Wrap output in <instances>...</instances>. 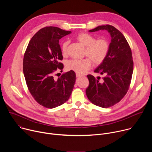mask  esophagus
<instances>
[{
	"instance_id": "esophagus-1",
	"label": "esophagus",
	"mask_w": 152,
	"mask_h": 152,
	"mask_svg": "<svg viewBox=\"0 0 152 152\" xmlns=\"http://www.w3.org/2000/svg\"><path fill=\"white\" fill-rule=\"evenodd\" d=\"M83 75H80V74H79V73H76V77H81V76H82Z\"/></svg>"
}]
</instances>
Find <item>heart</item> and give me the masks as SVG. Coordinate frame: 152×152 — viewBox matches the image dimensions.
I'll return each mask as SVG.
<instances>
[{"label": "heart", "instance_id": "heart-1", "mask_svg": "<svg viewBox=\"0 0 152 152\" xmlns=\"http://www.w3.org/2000/svg\"><path fill=\"white\" fill-rule=\"evenodd\" d=\"M76 39L86 47L85 55L92 60L95 64H101L106 58L109 52L110 46L106 39L100 38L96 40V38L87 33L78 34ZM69 41H65L62 45L63 54L67 53ZM91 67V61L89 58L83 59H72L68 62L67 67L79 74H84Z\"/></svg>", "mask_w": 152, "mask_h": 152}]
</instances>
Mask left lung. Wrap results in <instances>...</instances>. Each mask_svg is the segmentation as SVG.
Wrapping results in <instances>:
<instances>
[{"label": "left lung", "mask_w": 152, "mask_h": 152, "mask_svg": "<svg viewBox=\"0 0 152 152\" xmlns=\"http://www.w3.org/2000/svg\"><path fill=\"white\" fill-rule=\"evenodd\" d=\"M105 30L111 37L109 52L105 59L94 70L104 75L103 79L88 75L89 85L85 92L94 104L109 107L119 102L126 94L134 70L131 49L124 35L115 27L106 25L90 30L94 32Z\"/></svg>", "instance_id": "1"}]
</instances>
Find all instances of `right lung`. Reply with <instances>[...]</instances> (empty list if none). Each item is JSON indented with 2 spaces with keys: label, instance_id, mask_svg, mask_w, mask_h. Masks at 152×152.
I'll list each match as a JSON object with an SVG mask.
<instances>
[{
  "label": "right lung",
  "instance_id": "1",
  "mask_svg": "<svg viewBox=\"0 0 152 152\" xmlns=\"http://www.w3.org/2000/svg\"><path fill=\"white\" fill-rule=\"evenodd\" d=\"M71 31L57 27H45L31 38L25 52L23 70L26 82L32 97L47 108L56 107L70 97L76 80L75 72L64 73L55 79L53 74L63 69L59 39Z\"/></svg>",
  "mask_w": 152,
  "mask_h": 152
}]
</instances>
